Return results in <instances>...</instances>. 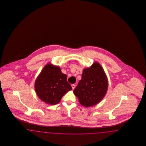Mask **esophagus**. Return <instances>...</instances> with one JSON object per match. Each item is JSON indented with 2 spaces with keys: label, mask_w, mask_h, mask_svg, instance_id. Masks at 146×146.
I'll return each instance as SVG.
<instances>
[{
  "label": "esophagus",
  "mask_w": 146,
  "mask_h": 146,
  "mask_svg": "<svg viewBox=\"0 0 146 146\" xmlns=\"http://www.w3.org/2000/svg\"><path fill=\"white\" fill-rule=\"evenodd\" d=\"M72 89L74 90L75 89V88H76V85L75 84H72Z\"/></svg>",
  "instance_id": "obj_1"
}]
</instances>
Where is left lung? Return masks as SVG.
<instances>
[{
  "label": "left lung",
  "mask_w": 146,
  "mask_h": 146,
  "mask_svg": "<svg viewBox=\"0 0 146 146\" xmlns=\"http://www.w3.org/2000/svg\"><path fill=\"white\" fill-rule=\"evenodd\" d=\"M108 80L104 70L99 63L83 70L82 79L73 92L80 104L88 107L99 103L108 89Z\"/></svg>",
  "instance_id": "left-lung-1"
}]
</instances>
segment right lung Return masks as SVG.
<instances>
[{"mask_svg": "<svg viewBox=\"0 0 146 146\" xmlns=\"http://www.w3.org/2000/svg\"><path fill=\"white\" fill-rule=\"evenodd\" d=\"M67 78V75L62 73L58 66L47 64L35 82L37 95L47 104H57L63 96L72 89Z\"/></svg>", "mask_w": 146, "mask_h": 146, "instance_id": "right-lung-1", "label": "right lung"}]
</instances>
